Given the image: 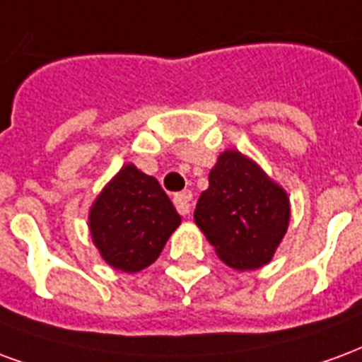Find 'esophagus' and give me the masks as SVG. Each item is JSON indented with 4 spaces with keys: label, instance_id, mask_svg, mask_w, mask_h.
<instances>
[{
    "label": "esophagus",
    "instance_id": "esophagus-1",
    "mask_svg": "<svg viewBox=\"0 0 362 362\" xmlns=\"http://www.w3.org/2000/svg\"><path fill=\"white\" fill-rule=\"evenodd\" d=\"M173 202H175V206L181 214H189L192 208V192L191 191H183L177 192L175 197H173Z\"/></svg>",
    "mask_w": 362,
    "mask_h": 362
}]
</instances>
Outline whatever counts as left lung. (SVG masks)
Returning <instances> with one entry per match:
<instances>
[{
  "label": "left lung",
  "instance_id": "1",
  "mask_svg": "<svg viewBox=\"0 0 362 362\" xmlns=\"http://www.w3.org/2000/svg\"><path fill=\"white\" fill-rule=\"evenodd\" d=\"M291 204L286 189L239 150H223L208 175L194 223L223 264L239 272L268 264L286 237Z\"/></svg>",
  "mask_w": 362,
  "mask_h": 362
}]
</instances>
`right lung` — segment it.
<instances>
[{
  "label": "right lung",
  "mask_w": 362,
  "mask_h": 362,
  "mask_svg": "<svg viewBox=\"0 0 362 362\" xmlns=\"http://www.w3.org/2000/svg\"><path fill=\"white\" fill-rule=\"evenodd\" d=\"M181 226L158 179L125 163L92 202L88 229L105 264L134 274L148 268Z\"/></svg>",
  "instance_id": "1"
}]
</instances>
